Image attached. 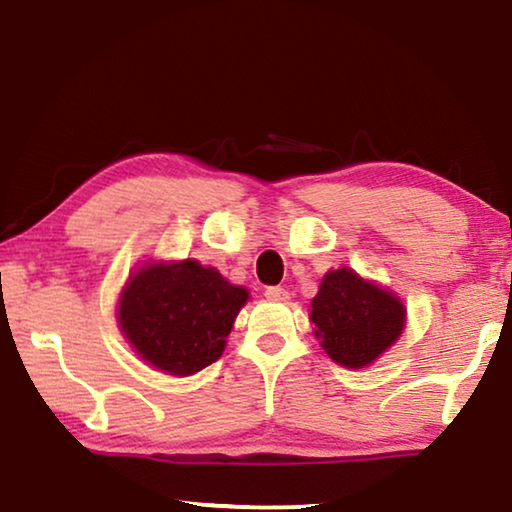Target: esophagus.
<instances>
[{
  "instance_id": "esophagus-1",
  "label": "esophagus",
  "mask_w": 512,
  "mask_h": 512,
  "mask_svg": "<svg viewBox=\"0 0 512 512\" xmlns=\"http://www.w3.org/2000/svg\"><path fill=\"white\" fill-rule=\"evenodd\" d=\"M265 297H267V300H274V302H286L288 300V290L281 288V286H267Z\"/></svg>"
}]
</instances>
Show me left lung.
<instances>
[{"mask_svg":"<svg viewBox=\"0 0 512 512\" xmlns=\"http://www.w3.org/2000/svg\"><path fill=\"white\" fill-rule=\"evenodd\" d=\"M311 320L320 345L336 364L364 368L396 343L405 309L398 297L341 267L322 279L311 302Z\"/></svg>","mask_w":512,"mask_h":512,"instance_id":"1","label":"left lung"}]
</instances>
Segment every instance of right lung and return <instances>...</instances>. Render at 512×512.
Returning a JSON list of instances; mask_svg holds the SVG:
<instances>
[{
    "label": "right lung",
    "instance_id": "1",
    "mask_svg": "<svg viewBox=\"0 0 512 512\" xmlns=\"http://www.w3.org/2000/svg\"><path fill=\"white\" fill-rule=\"evenodd\" d=\"M247 290L192 258L155 263L125 286L119 322L144 361L169 375H192L222 357Z\"/></svg>",
    "mask_w": 512,
    "mask_h": 512
}]
</instances>
